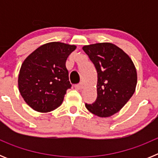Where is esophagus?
<instances>
[{"mask_svg":"<svg viewBox=\"0 0 158 158\" xmlns=\"http://www.w3.org/2000/svg\"><path fill=\"white\" fill-rule=\"evenodd\" d=\"M75 88L77 89H81L82 88H83V84L82 83L77 84V85H75Z\"/></svg>","mask_w":158,"mask_h":158,"instance_id":"1","label":"esophagus"}]
</instances>
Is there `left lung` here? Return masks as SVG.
Returning a JSON list of instances; mask_svg holds the SVG:
<instances>
[{
	"label": "left lung",
	"mask_w": 158,
	"mask_h": 158,
	"mask_svg": "<svg viewBox=\"0 0 158 158\" xmlns=\"http://www.w3.org/2000/svg\"><path fill=\"white\" fill-rule=\"evenodd\" d=\"M97 71V97L85 104L90 112L109 117L118 112L133 96L137 72L132 60L112 43H101L83 47Z\"/></svg>",
	"instance_id": "1"
}]
</instances>
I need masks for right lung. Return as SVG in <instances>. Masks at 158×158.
I'll use <instances>...</instances> for the list:
<instances>
[{
    "mask_svg": "<svg viewBox=\"0 0 158 158\" xmlns=\"http://www.w3.org/2000/svg\"><path fill=\"white\" fill-rule=\"evenodd\" d=\"M74 45L53 42L41 46L23 62L18 77L19 93L35 111L48 112L62 104L72 85L65 62Z\"/></svg>",
    "mask_w": 158,
    "mask_h": 158,
    "instance_id": "obj_1",
    "label": "right lung"
}]
</instances>
